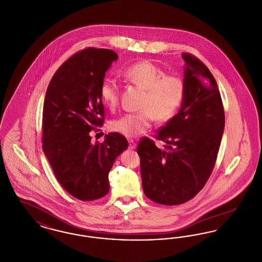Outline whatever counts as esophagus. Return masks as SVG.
Segmentation results:
<instances>
[{
    "mask_svg": "<svg viewBox=\"0 0 262 262\" xmlns=\"http://www.w3.org/2000/svg\"><path fill=\"white\" fill-rule=\"evenodd\" d=\"M128 148L129 149H136L137 148V143H136L135 140H133V139L128 140Z\"/></svg>",
    "mask_w": 262,
    "mask_h": 262,
    "instance_id": "1",
    "label": "esophagus"
}]
</instances>
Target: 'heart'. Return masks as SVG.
Masks as SVG:
<instances>
[{"instance_id": "1", "label": "heart", "mask_w": 262, "mask_h": 262, "mask_svg": "<svg viewBox=\"0 0 262 262\" xmlns=\"http://www.w3.org/2000/svg\"><path fill=\"white\" fill-rule=\"evenodd\" d=\"M123 75L137 88L144 90L139 113L125 114L112 123V128L128 138L146 133L153 119L158 122L170 120L185 98L184 80L176 75H166L165 71L149 61L136 62L127 67ZM100 98L110 109L119 103L120 88L112 79H104L99 88Z\"/></svg>"}]
</instances>
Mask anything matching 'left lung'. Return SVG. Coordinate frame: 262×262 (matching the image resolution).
<instances>
[{
    "label": "left lung",
    "mask_w": 262,
    "mask_h": 262,
    "mask_svg": "<svg viewBox=\"0 0 262 262\" xmlns=\"http://www.w3.org/2000/svg\"><path fill=\"white\" fill-rule=\"evenodd\" d=\"M185 98L180 112L157 132L167 145L160 149L148 137L137 145L142 187L150 200L179 205L193 199L214 169L224 132L223 103L208 68L184 53Z\"/></svg>",
    "instance_id": "left-lung-1"
}]
</instances>
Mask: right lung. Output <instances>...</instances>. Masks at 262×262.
Returning a JSON list of instances; mask_svg holds the SVG:
<instances>
[{
	"label": "right lung",
	"mask_w": 262,
	"mask_h": 262,
	"mask_svg": "<svg viewBox=\"0 0 262 262\" xmlns=\"http://www.w3.org/2000/svg\"><path fill=\"white\" fill-rule=\"evenodd\" d=\"M117 59L109 49L79 51L57 70L46 91L43 151L60 185L77 200H98L108 193L109 172L128 146L119 133L106 135L102 143L91 142V132L104 123L100 84Z\"/></svg>",
	"instance_id": "right-lung-1"
}]
</instances>
